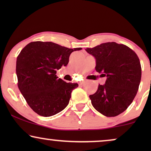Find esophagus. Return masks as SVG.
<instances>
[{
  "mask_svg": "<svg viewBox=\"0 0 151 151\" xmlns=\"http://www.w3.org/2000/svg\"><path fill=\"white\" fill-rule=\"evenodd\" d=\"M84 83V81H81V82H79V85L81 86V85H82V84H83Z\"/></svg>",
  "mask_w": 151,
  "mask_h": 151,
  "instance_id": "34e87169",
  "label": "esophagus"
}]
</instances>
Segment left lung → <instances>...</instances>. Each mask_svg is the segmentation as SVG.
Here are the masks:
<instances>
[{"label": "left lung", "instance_id": "8db88e82", "mask_svg": "<svg viewBox=\"0 0 151 151\" xmlns=\"http://www.w3.org/2000/svg\"><path fill=\"white\" fill-rule=\"evenodd\" d=\"M86 51L96 60V70L106 80L90 95L93 106L106 117L123 113L137 94L141 81L139 58L129 47L115 42H105Z\"/></svg>", "mask_w": 151, "mask_h": 151}]
</instances>
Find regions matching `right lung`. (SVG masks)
I'll use <instances>...</instances> for the list:
<instances>
[{
  "label": "right lung",
  "mask_w": 151,
  "mask_h": 151,
  "mask_svg": "<svg viewBox=\"0 0 151 151\" xmlns=\"http://www.w3.org/2000/svg\"><path fill=\"white\" fill-rule=\"evenodd\" d=\"M81 49L36 41L29 43L20 51L16 60L18 86L37 114L52 116L69 104L72 91L78 84L58 78L56 71L67 65L73 51Z\"/></svg>",
  "instance_id": "obj_1"
}]
</instances>
